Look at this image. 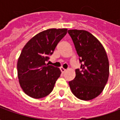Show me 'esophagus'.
<instances>
[{"label":"esophagus","mask_w":120,"mask_h":120,"mask_svg":"<svg viewBox=\"0 0 120 120\" xmlns=\"http://www.w3.org/2000/svg\"><path fill=\"white\" fill-rule=\"evenodd\" d=\"M60 69V71H62V73H65V71H66V69H64V68H62V67H61Z\"/></svg>","instance_id":"34e87169"}]
</instances>
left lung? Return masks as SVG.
<instances>
[{"label": "left lung", "instance_id": "left-lung-1", "mask_svg": "<svg viewBox=\"0 0 120 120\" xmlns=\"http://www.w3.org/2000/svg\"><path fill=\"white\" fill-rule=\"evenodd\" d=\"M79 56L80 69L75 70L69 82L73 94L82 100H90L100 94L108 80L109 64L105 50L95 37L85 30H68Z\"/></svg>", "mask_w": 120, "mask_h": 120}]
</instances>
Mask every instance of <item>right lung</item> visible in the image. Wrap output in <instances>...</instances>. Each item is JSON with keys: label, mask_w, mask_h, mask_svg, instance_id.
<instances>
[{"label": "right lung", "mask_w": 120, "mask_h": 120, "mask_svg": "<svg viewBox=\"0 0 120 120\" xmlns=\"http://www.w3.org/2000/svg\"><path fill=\"white\" fill-rule=\"evenodd\" d=\"M67 29H49L36 34L25 45L17 62L20 86L27 95L42 98L49 94L60 77V69L46 64Z\"/></svg>", "instance_id": "add662e5"}]
</instances>
